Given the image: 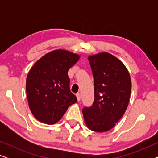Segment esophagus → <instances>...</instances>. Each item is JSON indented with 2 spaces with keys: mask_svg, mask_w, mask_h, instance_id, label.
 <instances>
[{
  "mask_svg": "<svg viewBox=\"0 0 158 158\" xmlns=\"http://www.w3.org/2000/svg\"><path fill=\"white\" fill-rule=\"evenodd\" d=\"M76 96H77V100H78V101L81 100V93H77V94H76Z\"/></svg>",
  "mask_w": 158,
  "mask_h": 158,
  "instance_id": "esophagus-1",
  "label": "esophagus"
}]
</instances>
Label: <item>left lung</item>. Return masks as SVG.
Segmentation results:
<instances>
[{
	"label": "left lung",
	"mask_w": 158,
	"mask_h": 158,
	"mask_svg": "<svg viewBox=\"0 0 158 158\" xmlns=\"http://www.w3.org/2000/svg\"><path fill=\"white\" fill-rule=\"evenodd\" d=\"M94 85V101L84 107L85 123L90 130L104 132L115 126L124 115L130 98L131 82L124 64L111 54L88 57Z\"/></svg>",
	"instance_id": "obj_1"
}]
</instances>
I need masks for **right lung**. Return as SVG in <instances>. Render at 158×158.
<instances>
[{
    "label": "right lung",
    "instance_id": "1",
    "mask_svg": "<svg viewBox=\"0 0 158 158\" xmlns=\"http://www.w3.org/2000/svg\"><path fill=\"white\" fill-rule=\"evenodd\" d=\"M80 56L57 49L41 57L28 73L26 90L29 106L36 119L47 124L60 120L77 97L70 91L69 69Z\"/></svg>",
    "mask_w": 158,
    "mask_h": 158
}]
</instances>
